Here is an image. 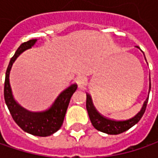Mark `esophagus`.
Segmentation results:
<instances>
[{
    "label": "esophagus",
    "instance_id": "1",
    "mask_svg": "<svg viewBox=\"0 0 158 158\" xmlns=\"http://www.w3.org/2000/svg\"><path fill=\"white\" fill-rule=\"evenodd\" d=\"M76 82H77V84H78L79 87H82V86L85 84V81H84L82 78H78V79L76 80Z\"/></svg>",
    "mask_w": 158,
    "mask_h": 158
}]
</instances>
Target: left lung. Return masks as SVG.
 <instances>
[{
    "label": "left lung",
    "instance_id": "left-lung-1",
    "mask_svg": "<svg viewBox=\"0 0 158 158\" xmlns=\"http://www.w3.org/2000/svg\"><path fill=\"white\" fill-rule=\"evenodd\" d=\"M137 48H139V46H137ZM149 90H150V82H149ZM86 96H87L86 109L88 111L89 117L91 121V124L93 125V127L97 130L108 134V135L121 134L125 131L128 130L133 126L138 123V121L142 118L143 115L145 112L148 100H149V97H148V98L144 102L141 111L133 118L126 119V120H113V119H110V118L104 117L99 112H97V110L95 109V107L92 105V102H91L89 96L88 94H86Z\"/></svg>",
    "mask_w": 158,
    "mask_h": 158
}]
</instances>
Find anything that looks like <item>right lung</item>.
<instances>
[{"label":"right lung","instance_id":"add662e5","mask_svg":"<svg viewBox=\"0 0 158 158\" xmlns=\"http://www.w3.org/2000/svg\"><path fill=\"white\" fill-rule=\"evenodd\" d=\"M37 40H31L23 43L9 61L5 76L4 99L15 122L24 132L37 136H49L57 132L63 123L65 114L70 98L77 89L76 84H71L58 96L52 106L43 112H31L22 107L15 100L9 83V73L16 58L25 50L31 48Z\"/></svg>","mask_w":158,"mask_h":158}]
</instances>
